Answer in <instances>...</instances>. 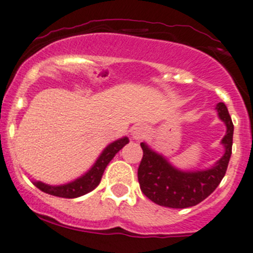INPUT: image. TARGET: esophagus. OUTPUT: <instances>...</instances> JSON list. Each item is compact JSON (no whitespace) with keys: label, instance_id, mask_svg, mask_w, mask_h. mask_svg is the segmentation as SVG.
I'll return each mask as SVG.
<instances>
[{"label":"esophagus","instance_id":"34e87169","mask_svg":"<svg viewBox=\"0 0 253 253\" xmlns=\"http://www.w3.org/2000/svg\"><path fill=\"white\" fill-rule=\"evenodd\" d=\"M147 136V128L143 126H134L132 128V138L133 140H141V138L146 137Z\"/></svg>","mask_w":253,"mask_h":253}]
</instances>
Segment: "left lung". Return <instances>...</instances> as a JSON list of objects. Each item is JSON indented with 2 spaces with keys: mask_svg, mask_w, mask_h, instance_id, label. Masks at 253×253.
Here are the masks:
<instances>
[{
  "mask_svg": "<svg viewBox=\"0 0 253 253\" xmlns=\"http://www.w3.org/2000/svg\"><path fill=\"white\" fill-rule=\"evenodd\" d=\"M216 110L227 131L221 142L225 146V155L211 169L181 171L172 166L164 156L151 150L145 142L141 143L143 156L137 177L141 191L151 201L171 209L192 207L209 197L222 181L232 153L233 124L225 103H217Z\"/></svg>",
  "mask_w": 253,
  "mask_h": 253,
  "instance_id": "8db88e82",
  "label": "left lung"
}]
</instances>
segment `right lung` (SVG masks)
<instances>
[{
  "mask_svg": "<svg viewBox=\"0 0 253 253\" xmlns=\"http://www.w3.org/2000/svg\"><path fill=\"white\" fill-rule=\"evenodd\" d=\"M127 143H128V138L127 137H122L120 140L115 141V142L110 143L102 151V153L100 155L97 161L94 162L93 166L91 167V169L86 172L84 176L79 177L77 180L72 181V182L60 186H49L37 181V182H34L35 186L40 188L42 192H46L52 196H57V197L76 198L80 197V196L86 195V193L91 192L92 190H94L100 185L101 178H102V174L107 165L115 157L116 153L119 152Z\"/></svg>",
  "mask_w": 253,
  "mask_h": 253,
  "instance_id": "add662e5",
  "label": "right lung"
}]
</instances>
